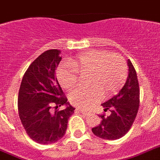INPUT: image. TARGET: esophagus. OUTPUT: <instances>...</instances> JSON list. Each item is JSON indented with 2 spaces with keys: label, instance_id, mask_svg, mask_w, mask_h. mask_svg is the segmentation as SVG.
Here are the masks:
<instances>
[{
  "label": "esophagus",
  "instance_id": "1",
  "mask_svg": "<svg viewBox=\"0 0 160 160\" xmlns=\"http://www.w3.org/2000/svg\"><path fill=\"white\" fill-rule=\"evenodd\" d=\"M76 111L77 112H80L82 114H85V115H88L89 114V112L86 111V110H83V109H79V108H76Z\"/></svg>",
  "mask_w": 160,
  "mask_h": 160
}]
</instances>
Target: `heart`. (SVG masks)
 Segmentation results:
<instances>
[{
  "instance_id": "obj_1",
  "label": "heart",
  "mask_w": 160,
  "mask_h": 160,
  "mask_svg": "<svg viewBox=\"0 0 160 160\" xmlns=\"http://www.w3.org/2000/svg\"><path fill=\"white\" fill-rule=\"evenodd\" d=\"M90 75L88 90H76L69 95L71 103L86 108L103 99V95H114L125 85L128 77L126 61L117 53L100 50L89 52L70 64H63L57 69L60 84L67 91L78 86L79 75Z\"/></svg>"
}]
</instances>
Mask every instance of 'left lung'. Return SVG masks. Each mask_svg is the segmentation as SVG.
I'll return each mask as SVG.
<instances>
[{"label":"left lung","instance_id":"8db88e82","mask_svg":"<svg viewBox=\"0 0 160 160\" xmlns=\"http://www.w3.org/2000/svg\"><path fill=\"white\" fill-rule=\"evenodd\" d=\"M129 75L125 86L117 95L102 103L104 112L110 115H99L102 121L94 127L92 132L97 137L105 140H116L125 136L133 125L140 103V90L136 70L130 60L128 61Z\"/></svg>","mask_w":160,"mask_h":160}]
</instances>
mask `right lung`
<instances>
[{
    "label": "right lung",
    "mask_w": 160,
    "mask_h": 160,
    "mask_svg": "<svg viewBox=\"0 0 160 160\" xmlns=\"http://www.w3.org/2000/svg\"><path fill=\"white\" fill-rule=\"evenodd\" d=\"M60 51L50 49L30 65L23 75L18 107L27 135L39 144L54 143L63 137L75 108L67 102L55 70L61 60ZM66 105L63 110L57 108Z\"/></svg>",
    "instance_id": "add662e5"
}]
</instances>
